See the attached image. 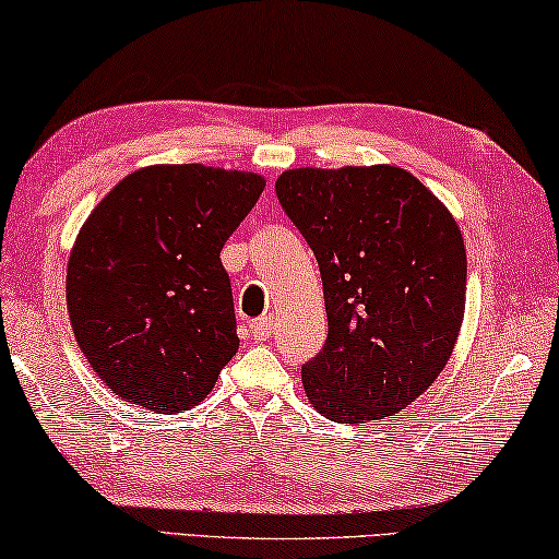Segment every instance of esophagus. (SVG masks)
<instances>
[{
	"label": "esophagus",
	"mask_w": 559,
	"mask_h": 559,
	"mask_svg": "<svg viewBox=\"0 0 559 559\" xmlns=\"http://www.w3.org/2000/svg\"><path fill=\"white\" fill-rule=\"evenodd\" d=\"M271 333H273V318L271 316H263V318H259V321L251 323L253 341H265Z\"/></svg>",
	"instance_id": "34e87169"
}]
</instances>
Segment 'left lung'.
Listing matches in <instances>:
<instances>
[{
	"label": "left lung",
	"mask_w": 559,
	"mask_h": 559,
	"mask_svg": "<svg viewBox=\"0 0 559 559\" xmlns=\"http://www.w3.org/2000/svg\"><path fill=\"white\" fill-rule=\"evenodd\" d=\"M276 193L323 278L328 338L300 368L308 401L338 423L401 413L445 368L463 325L467 255L453 214L388 164L290 168Z\"/></svg>",
	"instance_id": "obj_1"
}]
</instances>
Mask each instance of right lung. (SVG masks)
I'll use <instances>...</instances> for the list:
<instances>
[{
	"label": "right lung",
	"instance_id": "obj_1",
	"mask_svg": "<svg viewBox=\"0 0 559 559\" xmlns=\"http://www.w3.org/2000/svg\"><path fill=\"white\" fill-rule=\"evenodd\" d=\"M263 186L251 171L146 166L84 221L67 265L69 321L88 366L127 403L189 411L236 356L221 248Z\"/></svg>",
	"mask_w": 559,
	"mask_h": 559
}]
</instances>
